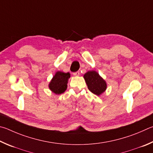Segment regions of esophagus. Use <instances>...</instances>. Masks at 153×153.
<instances>
[{"instance_id": "34e87169", "label": "esophagus", "mask_w": 153, "mask_h": 153, "mask_svg": "<svg viewBox=\"0 0 153 153\" xmlns=\"http://www.w3.org/2000/svg\"><path fill=\"white\" fill-rule=\"evenodd\" d=\"M74 76H79L80 75V72L79 71H77V72H75L73 73Z\"/></svg>"}]
</instances>
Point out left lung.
<instances>
[{"mask_svg":"<svg viewBox=\"0 0 153 153\" xmlns=\"http://www.w3.org/2000/svg\"><path fill=\"white\" fill-rule=\"evenodd\" d=\"M84 79L88 89L95 95L100 96L105 91L106 81L95 71H89L84 74Z\"/></svg>","mask_w":153,"mask_h":153,"instance_id":"8db88e82","label":"left lung"}]
</instances>
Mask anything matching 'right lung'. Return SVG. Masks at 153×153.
<instances>
[{"mask_svg":"<svg viewBox=\"0 0 153 153\" xmlns=\"http://www.w3.org/2000/svg\"><path fill=\"white\" fill-rule=\"evenodd\" d=\"M70 77L71 74L69 72L66 73L62 71H57L50 81L48 87L54 94H62L67 89V83Z\"/></svg>","mask_w":153,"mask_h":153,"instance_id":"obj_1","label":"right lung"}]
</instances>
